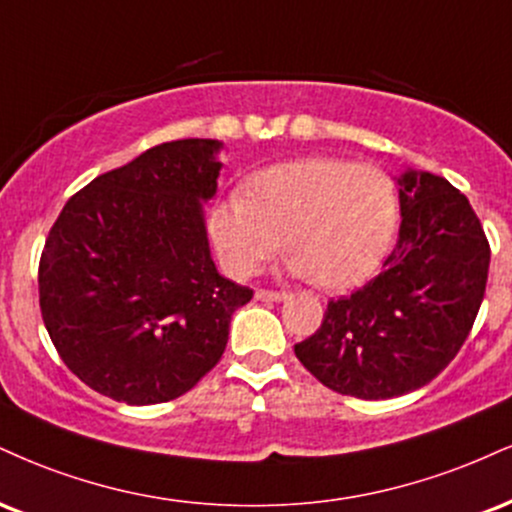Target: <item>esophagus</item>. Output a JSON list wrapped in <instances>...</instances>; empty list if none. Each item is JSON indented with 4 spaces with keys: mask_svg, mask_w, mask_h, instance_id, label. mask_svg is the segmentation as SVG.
I'll use <instances>...</instances> for the list:
<instances>
[{
    "mask_svg": "<svg viewBox=\"0 0 512 512\" xmlns=\"http://www.w3.org/2000/svg\"><path fill=\"white\" fill-rule=\"evenodd\" d=\"M255 298L262 300V303H281V300L288 298V293H279V291H264V288H260V291H255Z\"/></svg>",
    "mask_w": 512,
    "mask_h": 512,
    "instance_id": "esophagus-1",
    "label": "esophagus"
}]
</instances>
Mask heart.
I'll list each match as a JSON object with an SVG mask.
<instances>
[{
	"instance_id": "obj_1",
	"label": "heart",
	"mask_w": 512,
	"mask_h": 512,
	"mask_svg": "<svg viewBox=\"0 0 512 512\" xmlns=\"http://www.w3.org/2000/svg\"><path fill=\"white\" fill-rule=\"evenodd\" d=\"M398 226L396 186L377 166L310 157L264 169L214 207L209 229L233 276H250L281 250L288 269L343 291L369 279L391 248Z\"/></svg>"
}]
</instances>
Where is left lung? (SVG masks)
<instances>
[{
	"label": "left lung",
	"mask_w": 512,
	"mask_h": 512,
	"mask_svg": "<svg viewBox=\"0 0 512 512\" xmlns=\"http://www.w3.org/2000/svg\"><path fill=\"white\" fill-rule=\"evenodd\" d=\"M400 231L384 272L329 300L295 355L331 391L386 400L448 367L484 300L491 250L467 197L443 176L403 171Z\"/></svg>",
	"instance_id": "8db88e82"
}]
</instances>
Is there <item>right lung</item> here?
Returning a JSON list of instances; mask_svg holds the SVG:
<instances>
[{
	"label": "right lung",
	"instance_id": "obj_1",
	"mask_svg": "<svg viewBox=\"0 0 512 512\" xmlns=\"http://www.w3.org/2000/svg\"><path fill=\"white\" fill-rule=\"evenodd\" d=\"M219 140L162 143L66 202L40 257V310L64 365L102 396L155 405L224 355L252 291L209 255Z\"/></svg>",
	"mask_w": 512,
	"mask_h": 512
}]
</instances>
